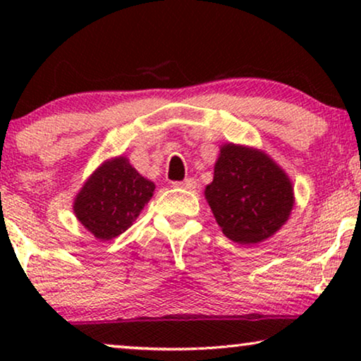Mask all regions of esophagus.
Returning <instances> with one entry per match:
<instances>
[{"label": "esophagus", "mask_w": 361, "mask_h": 361, "mask_svg": "<svg viewBox=\"0 0 361 361\" xmlns=\"http://www.w3.org/2000/svg\"><path fill=\"white\" fill-rule=\"evenodd\" d=\"M174 187H180V189H185V190H195L197 189V180L192 179V177H189V179H185L182 182H174Z\"/></svg>", "instance_id": "1"}]
</instances>
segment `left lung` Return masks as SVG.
I'll return each mask as SVG.
<instances>
[{"label": "left lung", "instance_id": "obj_1", "mask_svg": "<svg viewBox=\"0 0 361 361\" xmlns=\"http://www.w3.org/2000/svg\"><path fill=\"white\" fill-rule=\"evenodd\" d=\"M205 199L226 238L258 245L278 233L294 209V185L264 151L225 142Z\"/></svg>", "mask_w": 361, "mask_h": 361}]
</instances>
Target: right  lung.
Returning <instances> with one entry per match:
<instances>
[{
  "label": "right lung",
  "mask_w": 361,
  "mask_h": 361,
  "mask_svg": "<svg viewBox=\"0 0 361 361\" xmlns=\"http://www.w3.org/2000/svg\"><path fill=\"white\" fill-rule=\"evenodd\" d=\"M154 189V182L142 177L128 157H111L83 182L73 199V214L97 240H113L140 216Z\"/></svg>",
  "instance_id": "1"
}]
</instances>
